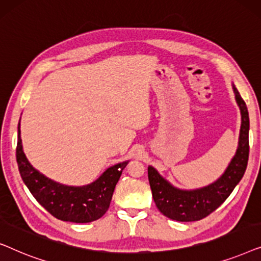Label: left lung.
<instances>
[{
	"label": "left lung",
	"instance_id": "1",
	"mask_svg": "<svg viewBox=\"0 0 261 261\" xmlns=\"http://www.w3.org/2000/svg\"><path fill=\"white\" fill-rule=\"evenodd\" d=\"M233 91L241 114L239 144L227 169L215 181L198 189L184 190L171 184L154 167L148 166V180L156 208L171 220L191 222L204 219L226 201L244 177L249 154V116L246 103L234 84Z\"/></svg>",
	"mask_w": 261,
	"mask_h": 261
}]
</instances>
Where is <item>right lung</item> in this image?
<instances>
[{
    "label": "right lung",
    "mask_w": 261,
    "mask_h": 261,
    "mask_svg": "<svg viewBox=\"0 0 261 261\" xmlns=\"http://www.w3.org/2000/svg\"><path fill=\"white\" fill-rule=\"evenodd\" d=\"M16 162L28 190L51 215L67 222L87 223L98 220L107 213L114 189L129 160L108 167L90 184L82 187L60 184L39 172L28 162L23 152L19 122Z\"/></svg>",
    "instance_id": "right-lung-1"
}]
</instances>
